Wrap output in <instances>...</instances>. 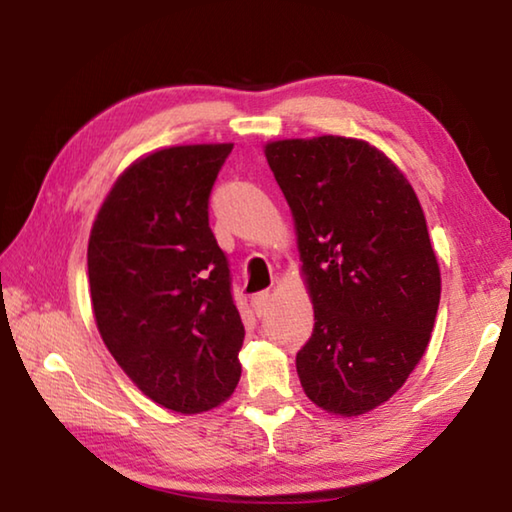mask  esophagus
Instances as JSON below:
<instances>
[{
  "mask_svg": "<svg viewBox=\"0 0 512 512\" xmlns=\"http://www.w3.org/2000/svg\"><path fill=\"white\" fill-rule=\"evenodd\" d=\"M250 305H253V311H255L257 316L266 314L268 305H271V293H268V291H259V293H255L253 300H250Z\"/></svg>",
  "mask_w": 512,
  "mask_h": 512,
  "instance_id": "1",
  "label": "esophagus"
}]
</instances>
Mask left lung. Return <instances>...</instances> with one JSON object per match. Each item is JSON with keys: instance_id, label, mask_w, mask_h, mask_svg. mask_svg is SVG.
<instances>
[{"instance_id": "left-lung-1", "label": "left lung", "mask_w": 512, "mask_h": 512, "mask_svg": "<svg viewBox=\"0 0 512 512\" xmlns=\"http://www.w3.org/2000/svg\"><path fill=\"white\" fill-rule=\"evenodd\" d=\"M296 221L314 332L296 354L320 409L361 415L400 391L429 345L440 268L409 180L363 140L266 144Z\"/></svg>"}]
</instances>
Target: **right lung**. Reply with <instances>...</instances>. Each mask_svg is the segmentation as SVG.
Instances as JSON below:
<instances>
[{
  "mask_svg": "<svg viewBox=\"0 0 512 512\" xmlns=\"http://www.w3.org/2000/svg\"><path fill=\"white\" fill-rule=\"evenodd\" d=\"M230 151L232 144H192L135 160L90 232L101 339L146 397L178 413L214 409L241 377L246 332L207 216Z\"/></svg>",
  "mask_w": 512,
  "mask_h": 512,
  "instance_id": "add662e5",
  "label": "right lung"
}]
</instances>
